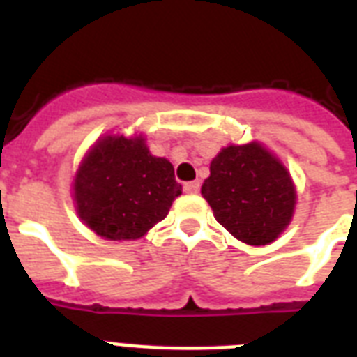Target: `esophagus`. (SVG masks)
Returning a JSON list of instances; mask_svg holds the SVG:
<instances>
[{"label": "esophagus", "mask_w": 357, "mask_h": 357, "mask_svg": "<svg viewBox=\"0 0 357 357\" xmlns=\"http://www.w3.org/2000/svg\"><path fill=\"white\" fill-rule=\"evenodd\" d=\"M185 192H189V195H196L198 190H200V181H189V183L183 185Z\"/></svg>", "instance_id": "esophagus-1"}]
</instances>
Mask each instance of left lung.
Masks as SVG:
<instances>
[{"label":"left lung","instance_id":"obj_1","mask_svg":"<svg viewBox=\"0 0 357 357\" xmlns=\"http://www.w3.org/2000/svg\"><path fill=\"white\" fill-rule=\"evenodd\" d=\"M209 170L202 195L234 237L263 246L287 228L296 198L294 185L285 167L263 146H228Z\"/></svg>","mask_w":357,"mask_h":357}]
</instances>
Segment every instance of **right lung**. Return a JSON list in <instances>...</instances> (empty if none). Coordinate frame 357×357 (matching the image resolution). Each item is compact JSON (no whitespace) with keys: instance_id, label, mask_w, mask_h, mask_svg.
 Here are the masks:
<instances>
[{"instance_id":"obj_1","label":"right lung","mask_w":357,"mask_h":357,"mask_svg":"<svg viewBox=\"0 0 357 357\" xmlns=\"http://www.w3.org/2000/svg\"><path fill=\"white\" fill-rule=\"evenodd\" d=\"M179 195L172 162L151 155L142 137L123 135L98 140L74 183L79 217L111 241L142 237L167 217Z\"/></svg>"}]
</instances>
